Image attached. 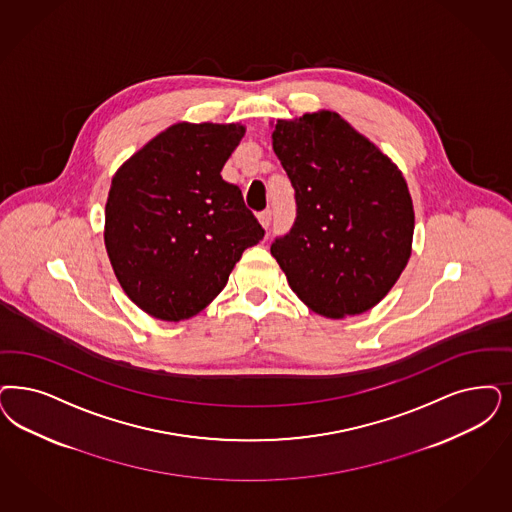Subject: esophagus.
<instances>
[{
	"mask_svg": "<svg viewBox=\"0 0 512 512\" xmlns=\"http://www.w3.org/2000/svg\"><path fill=\"white\" fill-rule=\"evenodd\" d=\"M259 221H261V225L268 229L270 227V223H272V210L268 208V210H263V212L259 213Z\"/></svg>",
	"mask_w": 512,
	"mask_h": 512,
	"instance_id": "1",
	"label": "esophagus"
}]
</instances>
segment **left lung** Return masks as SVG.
I'll return each mask as SVG.
<instances>
[{
    "label": "left lung",
    "mask_w": 512,
    "mask_h": 512,
    "mask_svg": "<svg viewBox=\"0 0 512 512\" xmlns=\"http://www.w3.org/2000/svg\"><path fill=\"white\" fill-rule=\"evenodd\" d=\"M272 147L297 202L293 227L270 246L291 289L325 318L371 310L410 257L405 177L333 111L278 121Z\"/></svg>",
    "instance_id": "1"
}]
</instances>
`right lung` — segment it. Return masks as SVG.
<instances>
[{
  "instance_id": "add662e5",
  "label": "right lung",
  "mask_w": 512,
  "mask_h": 512,
  "mask_svg": "<svg viewBox=\"0 0 512 512\" xmlns=\"http://www.w3.org/2000/svg\"><path fill=\"white\" fill-rule=\"evenodd\" d=\"M246 128L179 123L126 160L106 204L107 255L124 293L164 321L204 310L265 229L221 177Z\"/></svg>"
}]
</instances>
